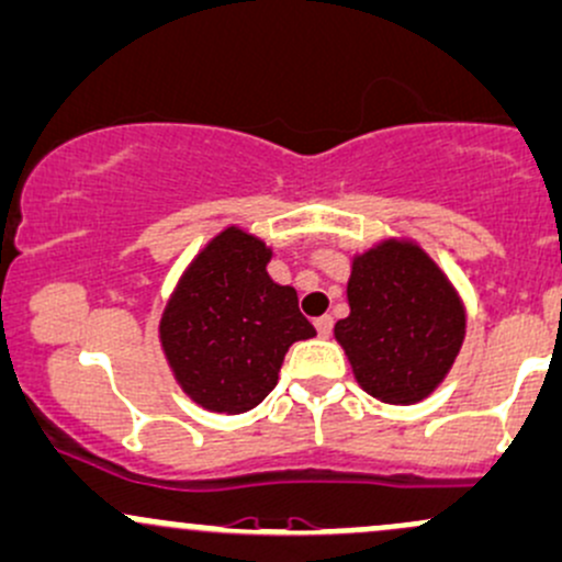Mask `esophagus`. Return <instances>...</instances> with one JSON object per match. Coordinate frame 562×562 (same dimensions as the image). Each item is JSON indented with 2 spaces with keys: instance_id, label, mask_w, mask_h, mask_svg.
Masks as SVG:
<instances>
[{
  "instance_id": "esophagus-1",
  "label": "esophagus",
  "mask_w": 562,
  "mask_h": 562,
  "mask_svg": "<svg viewBox=\"0 0 562 562\" xmlns=\"http://www.w3.org/2000/svg\"><path fill=\"white\" fill-rule=\"evenodd\" d=\"M313 327H316L318 337H329L331 335V316H318L316 322H313Z\"/></svg>"
}]
</instances>
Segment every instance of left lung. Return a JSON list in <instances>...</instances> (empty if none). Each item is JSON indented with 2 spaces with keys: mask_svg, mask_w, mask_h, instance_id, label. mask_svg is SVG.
I'll list each match as a JSON object with an SVG mask.
<instances>
[{
  "mask_svg": "<svg viewBox=\"0 0 562 562\" xmlns=\"http://www.w3.org/2000/svg\"><path fill=\"white\" fill-rule=\"evenodd\" d=\"M348 305L335 337L361 389L385 404L426 400L467 335V311L448 276L413 240H380L353 257Z\"/></svg>",
  "mask_w": 562,
  "mask_h": 562,
  "instance_id": "left-lung-1",
  "label": "left lung"
}]
</instances>
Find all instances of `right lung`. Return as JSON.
Instances as JSON below:
<instances>
[{
	"label": "right lung",
	"mask_w": 562,
	"mask_h": 562,
	"mask_svg": "<svg viewBox=\"0 0 562 562\" xmlns=\"http://www.w3.org/2000/svg\"><path fill=\"white\" fill-rule=\"evenodd\" d=\"M270 257L257 235L227 227L192 259L162 311L168 367L211 413L257 407L279 383L289 346L316 335L297 292L268 276Z\"/></svg>",
	"instance_id": "right-lung-1"
}]
</instances>
